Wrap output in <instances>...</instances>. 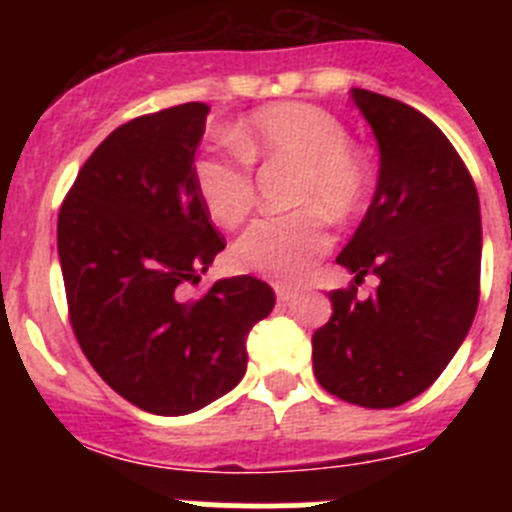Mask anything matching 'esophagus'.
Wrapping results in <instances>:
<instances>
[{
    "instance_id": "1",
    "label": "esophagus",
    "mask_w": 512,
    "mask_h": 512,
    "mask_svg": "<svg viewBox=\"0 0 512 512\" xmlns=\"http://www.w3.org/2000/svg\"><path fill=\"white\" fill-rule=\"evenodd\" d=\"M274 292H277L279 302H289L292 297H295V289L284 287V284H274Z\"/></svg>"
}]
</instances>
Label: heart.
I'll return each mask as SVG.
<instances>
[{
    "instance_id": "heart-1",
    "label": "heart",
    "mask_w": 512,
    "mask_h": 512,
    "mask_svg": "<svg viewBox=\"0 0 512 512\" xmlns=\"http://www.w3.org/2000/svg\"><path fill=\"white\" fill-rule=\"evenodd\" d=\"M230 151L194 161V187L207 215L235 228L256 205L251 164H295L289 200L295 212L253 223L233 256L241 269L277 284H295L330 248L333 220L359 215L372 194V166L351 143L341 117L307 102L266 104L230 133Z\"/></svg>"
}]
</instances>
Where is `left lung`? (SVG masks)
<instances>
[{"label": "left lung", "mask_w": 512, "mask_h": 512, "mask_svg": "<svg viewBox=\"0 0 512 512\" xmlns=\"http://www.w3.org/2000/svg\"><path fill=\"white\" fill-rule=\"evenodd\" d=\"M379 143V182L338 256L356 274L333 289V315L312 333V369L325 392L361 408H397L441 377L479 302L482 220L467 164L423 112L354 89ZM366 273L380 279L355 297Z\"/></svg>", "instance_id": "left-lung-1"}]
</instances>
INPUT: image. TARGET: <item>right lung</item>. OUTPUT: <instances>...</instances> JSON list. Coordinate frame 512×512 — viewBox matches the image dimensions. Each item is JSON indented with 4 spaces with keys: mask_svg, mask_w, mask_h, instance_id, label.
Masks as SVG:
<instances>
[{
    "mask_svg": "<svg viewBox=\"0 0 512 512\" xmlns=\"http://www.w3.org/2000/svg\"><path fill=\"white\" fill-rule=\"evenodd\" d=\"M207 112L176 104L112 130L58 212L76 341L117 395L153 415L194 413L233 390L248 333L277 302L248 274L187 297L225 248L192 176Z\"/></svg>",
    "mask_w": 512,
    "mask_h": 512,
    "instance_id": "add662e5",
    "label": "right lung"
}]
</instances>
